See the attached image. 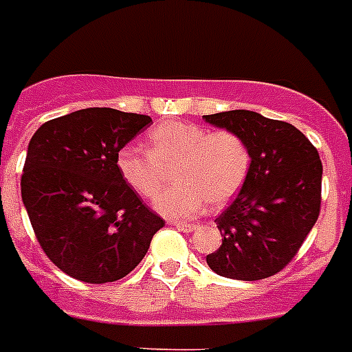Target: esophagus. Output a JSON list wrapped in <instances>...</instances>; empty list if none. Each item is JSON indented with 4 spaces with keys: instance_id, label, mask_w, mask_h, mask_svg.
Returning a JSON list of instances; mask_svg holds the SVG:
<instances>
[{
    "instance_id": "obj_1",
    "label": "esophagus",
    "mask_w": 352,
    "mask_h": 352,
    "mask_svg": "<svg viewBox=\"0 0 352 352\" xmlns=\"http://www.w3.org/2000/svg\"><path fill=\"white\" fill-rule=\"evenodd\" d=\"M173 226H177V228H179L181 232H184V234L195 232V228H197L195 225H188V223H173Z\"/></svg>"
}]
</instances>
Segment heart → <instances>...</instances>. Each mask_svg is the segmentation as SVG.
Wrapping results in <instances>:
<instances>
[{
    "label": "heart",
    "instance_id": "obj_1",
    "mask_svg": "<svg viewBox=\"0 0 352 352\" xmlns=\"http://www.w3.org/2000/svg\"><path fill=\"white\" fill-rule=\"evenodd\" d=\"M245 138L228 129L208 131L192 122L166 120L151 129L148 151L124 148L117 166L129 186L155 197L175 168V186L155 199V210L171 219H190L206 206L223 208L245 186L250 173Z\"/></svg>",
    "mask_w": 352,
    "mask_h": 352
}]
</instances>
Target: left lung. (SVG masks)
Instances as JSON below:
<instances>
[{
    "label": "left lung",
    "mask_w": 352,
    "mask_h": 352,
    "mask_svg": "<svg viewBox=\"0 0 352 352\" xmlns=\"http://www.w3.org/2000/svg\"><path fill=\"white\" fill-rule=\"evenodd\" d=\"M203 118L241 135L252 157L245 186L215 219L223 243L206 263L230 279L270 278L292 261L320 215L323 166L318 149L292 124L256 111Z\"/></svg>",
    "instance_id": "8db88e82"
}]
</instances>
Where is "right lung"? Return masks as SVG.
<instances>
[{
	"label": "right lung",
	"instance_id": "add662e5",
	"mask_svg": "<svg viewBox=\"0 0 352 352\" xmlns=\"http://www.w3.org/2000/svg\"><path fill=\"white\" fill-rule=\"evenodd\" d=\"M149 124L148 115L89 107L45 122L30 138L21 199L47 257L71 278H124L164 226L117 166L118 151Z\"/></svg>",
	"mask_w": 352,
	"mask_h": 352
}]
</instances>
